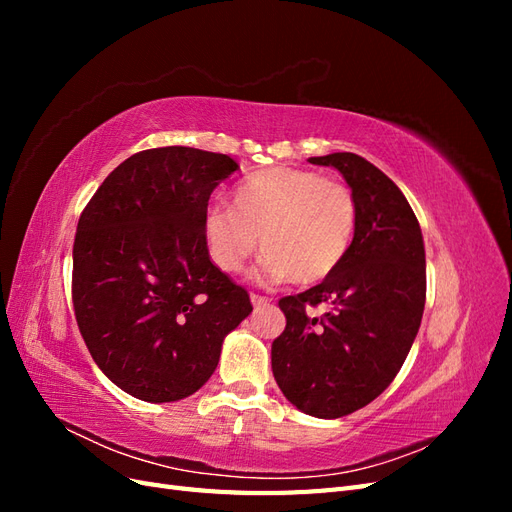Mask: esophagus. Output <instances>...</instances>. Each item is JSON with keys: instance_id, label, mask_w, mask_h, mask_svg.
<instances>
[{"instance_id": "obj_1", "label": "esophagus", "mask_w": 512, "mask_h": 512, "mask_svg": "<svg viewBox=\"0 0 512 512\" xmlns=\"http://www.w3.org/2000/svg\"><path fill=\"white\" fill-rule=\"evenodd\" d=\"M250 301H252V305H254V307H265V305H269V303H271V299H269V297H262V294H256V292H252V294H250Z\"/></svg>"}]
</instances>
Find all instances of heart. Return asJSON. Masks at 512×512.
<instances>
[{"mask_svg":"<svg viewBox=\"0 0 512 512\" xmlns=\"http://www.w3.org/2000/svg\"><path fill=\"white\" fill-rule=\"evenodd\" d=\"M354 230L348 185L290 166L258 170L239 185L232 209L213 205L203 218L215 267L237 273L260 245L262 277L297 286L322 282L342 265Z\"/></svg>","mask_w":512,"mask_h":512,"instance_id":"obj_1","label":"heart"}]
</instances>
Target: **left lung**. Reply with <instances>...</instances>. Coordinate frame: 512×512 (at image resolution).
<instances>
[{
    "label": "left lung",
    "mask_w": 512,
    "mask_h": 512,
    "mask_svg": "<svg viewBox=\"0 0 512 512\" xmlns=\"http://www.w3.org/2000/svg\"><path fill=\"white\" fill-rule=\"evenodd\" d=\"M337 168L356 200V230L329 277L280 299L286 329L271 346L277 386L292 406L339 418L393 382L421 327L427 275L421 226L397 185L356 153L309 158ZM328 312L314 317L313 309Z\"/></svg>",
    "instance_id": "obj_1"
}]
</instances>
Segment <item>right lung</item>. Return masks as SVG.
<instances>
[{
  "label": "right lung",
  "instance_id": "1",
  "mask_svg": "<svg viewBox=\"0 0 512 512\" xmlns=\"http://www.w3.org/2000/svg\"><path fill=\"white\" fill-rule=\"evenodd\" d=\"M239 164L194 147L138 151L76 226L72 303L91 359L128 395L190 397L218 367L252 303L209 258V196Z\"/></svg>",
  "mask_w": 512,
  "mask_h": 512
}]
</instances>
